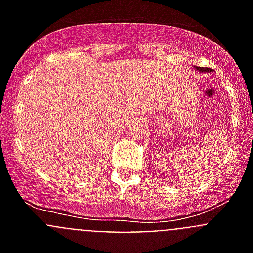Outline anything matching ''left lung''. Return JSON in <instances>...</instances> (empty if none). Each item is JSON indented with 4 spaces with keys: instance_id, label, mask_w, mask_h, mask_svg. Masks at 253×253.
I'll use <instances>...</instances> for the list:
<instances>
[{
    "instance_id": "obj_1",
    "label": "left lung",
    "mask_w": 253,
    "mask_h": 253,
    "mask_svg": "<svg viewBox=\"0 0 253 253\" xmlns=\"http://www.w3.org/2000/svg\"><path fill=\"white\" fill-rule=\"evenodd\" d=\"M196 69H198L199 72H210L211 69L210 68H205V67H195Z\"/></svg>"
}]
</instances>
